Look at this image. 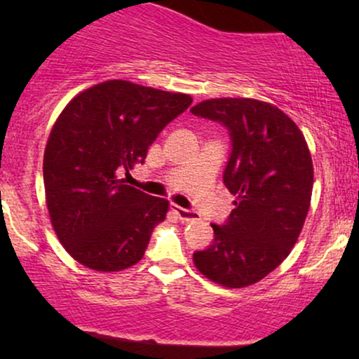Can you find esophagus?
I'll use <instances>...</instances> for the list:
<instances>
[{
  "instance_id": "obj_1",
  "label": "esophagus",
  "mask_w": 359,
  "mask_h": 359,
  "mask_svg": "<svg viewBox=\"0 0 359 359\" xmlns=\"http://www.w3.org/2000/svg\"><path fill=\"white\" fill-rule=\"evenodd\" d=\"M172 211L177 214V217H179L180 221H192V219H197V212L192 211V209H185V208H180V205H172Z\"/></svg>"
}]
</instances>
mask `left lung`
<instances>
[{
  "label": "left lung",
  "mask_w": 359,
  "mask_h": 359,
  "mask_svg": "<svg viewBox=\"0 0 359 359\" xmlns=\"http://www.w3.org/2000/svg\"><path fill=\"white\" fill-rule=\"evenodd\" d=\"M191 113L228 130L222 182L236 196L228 219L211 224V245L194 251V265L222 287H248L277 269L302 231L314 184L311 151L297 125L269 102L221 97Z\"/></svg>",
  "instance_id": "1"
}]
</instances>
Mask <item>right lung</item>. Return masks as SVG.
Masks as SVG:
<instances>
[{
	"mask_svg": "<svg viewBox=\"0 0 359 359\" xmlns=\"http://www.w3.org/2000/svg\"><path fill=\"white\" fill-rule=\"evenodd\" d=\"M191 96L128 81L77 94L53 125L43 155L52 226L67 253L97 271H119L145 255L168 201L119 179L145 162L148 147Z\"/></svg>",
	"mask_w": 359,
	"mask_h": 359,
	"instance_id": "1",
	"label": "right lung"
}]
</instances>
